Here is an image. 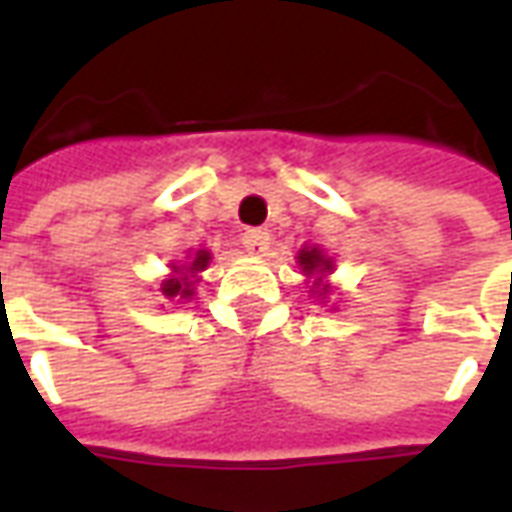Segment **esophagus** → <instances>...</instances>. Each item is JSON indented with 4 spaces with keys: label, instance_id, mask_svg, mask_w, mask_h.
Instances as JSON below:
<instances>
[{
    "label": "esophagus",
    "instance_id": "obj_1",
    "mask_svg": "<svg viewBox=\"0 0 512 512\" xmlns=\"http://www.w3.org/2000/svg\"><path fill=\"white\" fill-rule=\"evenodd\" d=\"M241 244L246 246V252H252V255H260V252H266L268 244H271V235L266 230H260V227H252V230H246L241 235Z\"/></svg>",
    "mask_w": 512,
    "mask_h": 512
}]
</instances>
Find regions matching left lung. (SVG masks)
Returning <instances> with one entry per match:
<instances>
[{
	"instance_id": "obj_1",
	"label": "left lung",
	"mask_w": 512,
	"mask_h": 512,
	"mask_svg": "<svg viewBox=\"0 0 512 512\" xmlns=\"http://www.w3.org/2000/svg\"><path fill=\"white\" fill-rule=\"evenodd\" d=\"M299 263H301V268L307 271V274H312V271H326V268H332V260H326V257H323L318 249H304V252L299 255Z\"/></svg>"
}]
</instances>
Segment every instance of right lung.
<instances>
[{
    "label": "right lung",
    "mask_w": 512,
    "mask_h": 512,
    "mask_svg": "<svg viewBox=\"0 0 512 512\" xmlns=\"http://www.w3.org/2000/svg\"><path fill=\"white\" fill-rule=\"evenodd\" d=\"M205 263H208V252H197V257H194V263H191V268H194V271H200L202 266H205ZM164 296H169V299H172V296H180V299H186V296H191V288H189V282H186V279L180 277V279H167V282H164Z\"/></svg>",
    "instance_id": "1"
}]
</instances>
